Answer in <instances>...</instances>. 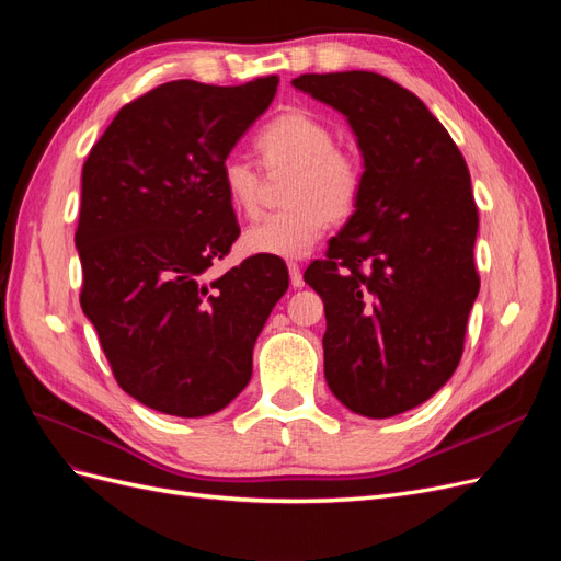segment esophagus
<instances>
[{
    "mask_svg": "<svg viewBox=\"0 0 561 561\" xmlns=\"http://www.w3.org/2000/svg\"><path fill=\"white\" fill-rule=\"evenodd\" d=\"M287 268H290V283H293V287H304V276H301L299 264H290Z\"/></svg>",
    "mask_w": 561,
    "mask_h": 561,
    "instance_id": "esophagus-1",
    "label": "esophagus"
}]
</instances>
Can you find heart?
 Listing matches in <instances>:
<instances>
[{
	"label": "heart",
	"mask_w": 561,
	"mask_h": 561,
	"mask_svg": "<svg viewBox=\"0 0 561 561\" xmlns=\"http://www.w3.org/2000/svg\"><path fill=\"white\" fill-rule=\"evenodd\" d=\"M257 149L268 171H295L285 196L293 208L248 227L243 248L278 260L307 257L330 219L353 213L363 186L360 165L336 149V135L322 118L301 110L268 122L257 135ZM222 184L236 210L250 217L260 213L262 178L252 163L229 157L222 163Z\"/></svg>",
	"instance_id": "1"
}]
</instances>
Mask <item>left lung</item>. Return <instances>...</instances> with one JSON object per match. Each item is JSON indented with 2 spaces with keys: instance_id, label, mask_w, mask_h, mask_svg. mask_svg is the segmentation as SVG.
Here are the masks:
<instances>
[{
  "instance_id": "left-lung-1",
  "label": "left lung",
  "mask_w": 561,
  "mask_h": 561,
  "mask_svg": "<svg viewBox=\"0 0 561 561\" xmlns=\"http://www.w3.org/2000/svg\"><path fill=\"white\" fill-rule=\"evenodd\" d=\"M293 87L344 114L363 157L353 215L328 260L304 271L325 304V379L353 414L396 416L461 360L480 293L468 165L431 110L381 75H301Z\"/></svg>"
}]
</instances>
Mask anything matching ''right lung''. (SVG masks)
Returning <instances> with one entry per match:
<instances>
[{"label": "right lung", "instance_id": "1", "mask_svg": "<svg viewBox=\"0 0 561 561\" xmlns=\"http://www.w3.org/2000/svg\"><path fill=\"white\" fill-rule=\"evenodd\" d=\"M276 89L163 83L118 110L83 163L81 309L118 386L161 414L210 416L241 393L290 283L266 254L208 274L239 239L222 163Z\"/></svg>", "mask_w": 561, "mask_h": 561}]
</instances>
